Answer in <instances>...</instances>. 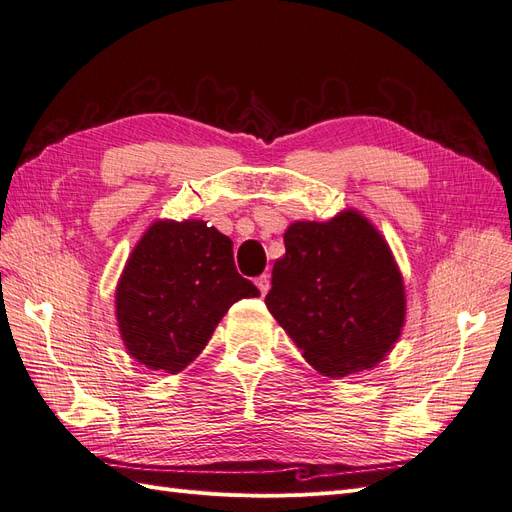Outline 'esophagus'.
<instances>
[{
    "label": "esophagus",
    "mask_w": 512,
    "mask_h": 512,
    "mask_svg": "<svg viewBox=\"0 0 512 512\" xmlns=\"http://www.w3.org/2000/svg\"><path fill=\"white\" fill-rule=\"evenodd\" d=\"M256 286H258V290H260L262 297H265V294H267V292H269V288H271L269 275H267V273H262L260 277H256Z\"/></svg>",
    "instance_id": "34e87169"
}]
</instances>
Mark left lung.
<instances>
[{
    "label": "left lung",
    "instance_id": "8db88e82",
    "mask_svg": "<svg viewBox=\"0 0 512 512\" xmlns=\"http://www.w3.org/2000/svg\"><path fill=\"white\" fill-rule=\"evenodd\" d=\"M275 260L267 307L305 361L344 378L382 361L404 327V282L380 232L346 211L297 222Z\"/></svg>",
    "mask_w": 512,
    "mask_h": 512
}]
</instances>
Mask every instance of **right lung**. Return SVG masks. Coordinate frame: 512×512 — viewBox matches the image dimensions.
I'll return each mask as SVG.
<instances>
[{"instance_id": "1", "label": "right lung", "mask_w": 512, "mask_h": 512, "mask_svg": "<svg viewBox=\"0 0 512 512\" xmlns=\"http://www.w3.org/2000/svg\"><path fill=\"white\" fill-rule=\"evenodd\" d=\"M258 294L239 275L222 232L200 220L156 222L119 280V331L138 363L177 374L207 346L232 303Z\"/></svg>"}]
</instances>
